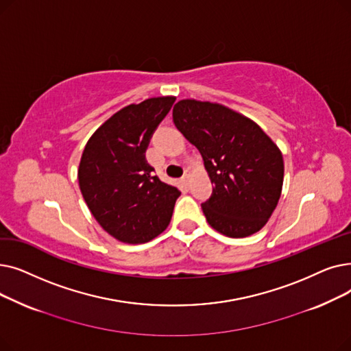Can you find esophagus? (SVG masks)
<instances>
[{
	"instance_id": "obj_1",
	"label": "esophagus",
	"mask_w": 351,
	"mask_h": 351,
	"mask_svg": "<svg viewBox=\"0 0 351 351\" xmlns=\"http://www.w3.org/2000/svg\"><path fill=\"white\" fill-rule=\"evenodd\" d=\"M190 177H191V171H190V170H186L184 176H182V181L187 182V184H189V182H190Z\"/></svg>"
}]
</instances>
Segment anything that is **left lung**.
Here are the masks:
<instances>
[{
	"label": "left lung",
	"instance_id": "8db88e82",
	"mask_svg": "<svg viewBox=\"0 0 351 351\" xmlns=\"http://www.w3.org/2000/svg\"><path fill=\"white\" fill-rule=\"evenodd\" d=\"M173 120L202 153L214 182L202 206L207 223L231 239L260 231L278 204L285 180L277 144L252 119L219 103L180 99Z\"/></svg>",
	"mask_w": 351,
	"mask_h": 351
}]
</instances>
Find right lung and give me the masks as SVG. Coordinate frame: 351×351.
Wrapping results in <instances>:
<instances>
[{
  "label": "right lung",
  "mask_w": 351,
  "mask_h": 351,
  "mask_svg": "<svg viewBox=\"0 0 351 351\" xmlns=\"http://www.w3.org/2000/svg\"><path fill=\"white\" fill-rule=\"evenodd\" d=\"M174 101L162 95L121 108L94 131L82 152L81 194L97 223L121 243H147L170 224L181 193L154 176L145 149Z\"/></svg>",
  "instance_id": "obj_1"
}]
</instances>
